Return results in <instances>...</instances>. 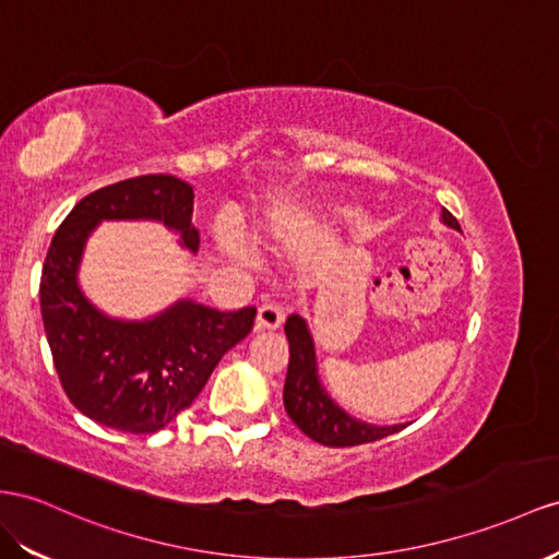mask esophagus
I'll return each mask as SVG.
<instances>
[{
  "label": "esophagus",
  "instance_id": "1",
  "mask_svg": "<svg viewBox=\"0 0 559 559\" xmlns=\"http://www.w3.org/2000/svg\"><path fill=\"white\" fill-rule=\"evenodd\" d=\"M285 321V311L281 305L266 302L260 309H257V319H254V331H276Z\"/></svg>",
  "mask_w": 559,
  "mask_h": 559
}]
</instances>
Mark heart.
Wrapping results in <instances>:
<instances>
[{
    "mask_svg": "<svg viewBox=\"0 0 559 559\" xmlns=\"http://www.w3.org/2000/svg\"><path fill=\"white\" fill-rule=\"evenodd\" d=\"M226 250L231 252L236 260H240V262H252V252L246 248V242H242L240 238H231L226 242Z\"/></svg>",
    "mask_w": 559,
    "mask_h": 559,
    "instance_id": "1",
    "label": "heart"
}]
</instances>
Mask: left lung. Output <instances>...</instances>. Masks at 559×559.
Masks as SVG:
<instances>
[{
	"mask_svg": "<svg viewBox=\"0 0 559 559\" xmlns=\"http://www.w3.org/2000/svg\"><path fill=\"white\" fill-rule=\"evenodd\" d=\"M441 222L455 228V231H461V224H457L449 210H441ZM285 337H288L290 345V364L288 376H285L283 404L290 420L309 439L323 443V447H356V443L390 437L408 425H373L352 418L323 388L309 323L293 313L285 321Z\"/></svg>",
	"mask_w": 559,
	"mask_h": 559,
	"instance_id": "obj_1",
	"label": "left lung"
}]
</instances>
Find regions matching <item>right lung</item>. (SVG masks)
<instances>
[{
    "mask_svg": "<svg viewBox=\"0 0 559 559\" xmlns=\"http://www.w3.org/2000/svg\"><path fill=\"white\" fill-rule=\"evenodd\" d=\"M193 189L171 175L104 186L56 231L39 281V307L56 373L73 406L106 427L151 435L189 408L222 356L252 331L254 307L219 311L177 299L141 321L112 319L80 288V264L102 222H160L198 252Z\"/></svg>",
    "mask_w": 559,
    "mask_h": 559,
    "instance_id": "right-lung-1",
    "label": "right lung"
}]
</instances>
